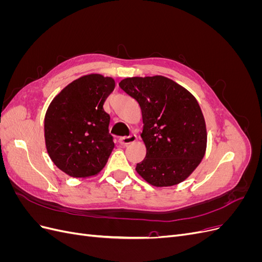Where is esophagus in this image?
<instances>
[{
	"mask_svg": "<svg viewBox=\"0 0 262 262\" xmlns=\"http://www.w3.org/2000/svg\"><path fill=\"white\" fill-rule=\"evenodd\" d=\"M137 141V136L136 134H131V136L129 137H121L120 139H119V142H120V144L122 145H128V144H131L133 143V142Z\"/></svg>",
	"mask_w": 262,
	"mask_h": 262,
	"instance_id": "obj_1",
	"label": "esophagus"
}]
</instances>
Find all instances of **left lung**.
Returning a JSON list of instances; mask_svg holds the SVG:
<instances>
[{
    "mask_svg": "<svg viewBox=\"0 0 262 262\" xmlns=\"http://www.w3.org/2000/svg\"><path fill=\"white\" fill-rule=\"evenodd\" d=\"M119 86L142 110L146 156L137 164L139 175L156 187L184 181L207 148L204 117L193 95L161 75L128 77Z\"/></svg>",
    "mask_w": 262,
    "mask_h": 262,
    "instance_id": "left-lung-1",
    "label": "left lung"
}]
</instances>
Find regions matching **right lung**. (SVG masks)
<instances>
[{
    "label": "right lung",
    "instance_id": "1",
    "mask_svg": "<svg viewBox=\"0 0 262 262\" xmlns=\"http://www.w3.org/2000/svg\"><path fill=\"white\" fill-rule=\"evenodd\" d=\"M115 89L112 77L82 76L53 98L45 117V140L54 165L71 177L97 175L115 147L104 102Z\"/></svg>",
    "mask_w": 262,
    "mask_h": 262
}]
</instances>
